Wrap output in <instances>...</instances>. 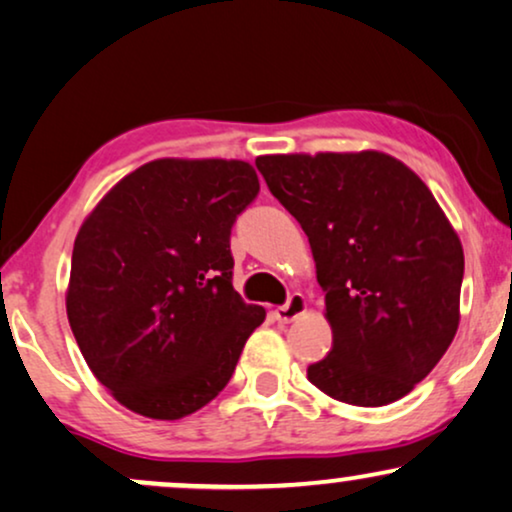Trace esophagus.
Listing matches in <instances>:
<instances>
[{
    "instance_id": "34e87169",
    "label": "esophagus",
    "mask_w": 512,
    "mask_h": 512,
    "mask_svg": "<svg viewBox=\"0 0 512 512\" xmlns=\"http://www.w3.org/2000/svg\"><path fill=\"white\" fill-rule=\"evenodd\" d=\"M304 311H306V299H304V295L295 292V295L288 299V304L278 306V309L274 311V318L278 320V323H292V320L302 316Z\"/></svg>"
}]
</instances>
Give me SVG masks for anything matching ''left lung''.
<instances>
[{"label":"left lung","instance_id":"left-lung-1","mask_svg":"<svg viewBox=\"0 0 512 512\" xmlns=\"http://www.w3.org/2000/svg\"><path fill=\"white\" fill-rule=\"evenodd\" d=\"M257 168L302 224L332 351L306 377L346 405L412 391L459 330L463 248L424 180L391 154H267Z\"/></svg>","mask_w":512,"mask_h":512}]
</instances>
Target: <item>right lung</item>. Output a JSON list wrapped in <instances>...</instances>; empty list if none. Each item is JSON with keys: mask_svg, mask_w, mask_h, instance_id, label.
<instances>
[{"mask_svg": "<svg viewBox=\"0 0 512 512\" xmlns=\"http://www.w3.org/2000/svg\"><path fill=\"white\" fill-rule=\"evenodd\" d=\"M257 192L248 161L154 159L81 222L67 318L86 365L126 410L175 421L227 386L267 318L231 285L229 234Z\"/></svg>", "mask_w": 512, "mask_h": 512, "instance_id": "obj_1", "label": "right lung"}]
</instances>
